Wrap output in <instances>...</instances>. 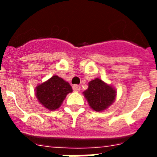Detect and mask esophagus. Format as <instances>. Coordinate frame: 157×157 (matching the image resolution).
<instances>
[{"mask_svg": "<svg viewBox=\"0 0 157 157\" xmlns=\"http://www.w3.org/2000/svg\"><path fill=\"white\" fill-rule=\"evenodd\" d=\"M72 88H73V90L76 91V92H78L81 90V86L78 85H74Z\"/></svg>", "mask_w": 157, "mask_h": 157, "instance_id": "34e87169", "label": "esophagus"}]
</instances>
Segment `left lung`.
<instances>
[{"mask_svg":"<svg viewBox=\"0 0 157 157\" xmlns=\"http://www.w3.org/2000/svg\"><path fill=\"white\" fill-rule=\"evenodd\" d=\"M90 106L97 112L108 109L115 101L116 92L100 78H95L89 82V87L83 92Z\"/></svg>","mask_w":157,"mask_h":157,"instance_id":"obj_1","label":"left lung"}]
</instances>
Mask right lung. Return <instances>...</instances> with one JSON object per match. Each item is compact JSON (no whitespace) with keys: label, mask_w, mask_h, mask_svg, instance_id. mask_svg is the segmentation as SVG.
<instances>
[{"label":"right lung","mask_w":157,"mask_h":157,"mask_svg":"<svg viewBox=\"0 0 157 157\" xmlns=\"http://www.w3.org/2000/svg\"><path fill=\"white\" fill-rule=\"evenodd\" d=\"M71 92L72 88L70 84L57 75L52 76L35 89V94L38 101L45 109L51 111L59 108L67 94Z\"/></svg>","instance_id":"1"}]
</instances>
